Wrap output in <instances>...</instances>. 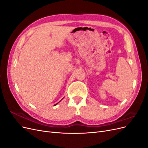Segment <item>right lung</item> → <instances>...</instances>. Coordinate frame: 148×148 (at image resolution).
<instances>
[{
  "instance_id": "obj_1",
  "label": "right lung",
  "mask_w": 148,
  "mask_h": 148,
  "mask_svg": "<svg viewBox=\"0 0 148 148\" xmlns=\"http://www.w3.org/2000/svg\"><path fill=\"white\" fill-rule=\"evenodd\" d=\"M58 103H59V102H58ZM58 103H57V104H55V105H54V106H56V105H57V104H58Z\"/></svg>"
}]
</instances>
